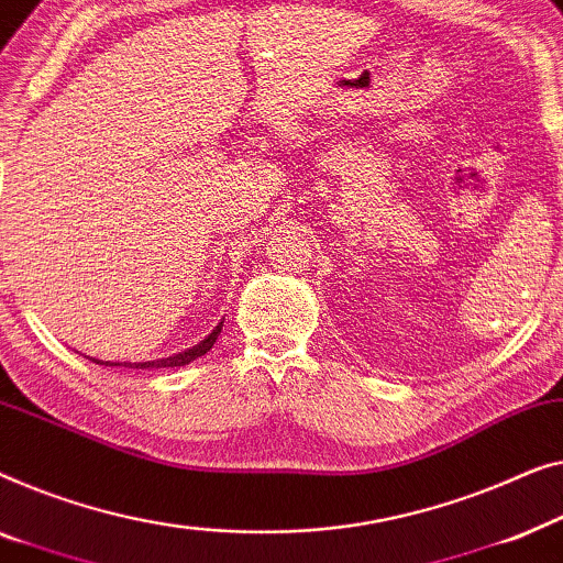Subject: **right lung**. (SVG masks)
I'll return each mask as SVG.
<instances>
[{"label":"right lung","instance_id":"obj_1","mask_svg":"<svg viewBox=\"0 0 563 563\" xmlns=\"http://www.w3.org/2000/svg\"><path fill=\"white\" fill-rule=\"evenodd\" d=\"M221 327H224V321H219V327L211 331L209 336L201 339L199 344H194L191 350H184L178 354H173V357H163V360H153V362H137L134 367L140 369H147V367H184V364L194 362L196 357H201V354H206L213 346V342H217V336L221 334ZM104 367H132V364H120V362H104Z\"/></svg>","mask_w":563,"mask_h":563}]
</instances>
